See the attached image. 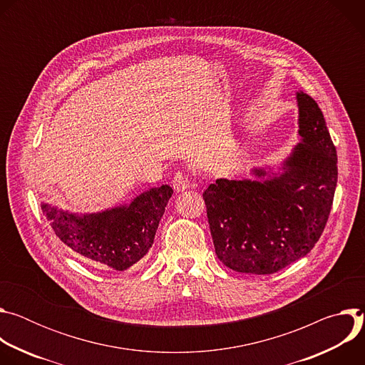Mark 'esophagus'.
Masks as SVG:
<instances>
[{
  "label": "esophagus",
  "instance_id": "34e87169",
  "mask_svg": "<svg viewBox=\"0 0 365 365\" xmlns=\"http://www.w3.org/2000/svg\"><path fill=\"white\" fill-rule=\"evenodd\" d=\"M172 186L176 192H183L186 190L189 186H190V180L187 178V175H185L183 172H178L175 176H173V180H172Z\"/></svg>",
  "mask_w": 365,
  "mask_h": 365
}]
</instances>
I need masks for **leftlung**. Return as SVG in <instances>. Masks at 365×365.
<instances>
[{
	"mask_svg": "<svg viewBox=\"0 0 365 365\" xmlns=\"http://www.w3.org/2000/svg\"><path fill=\"white\" fill-rule=\"evenodd\" d=\"M299 137L279 172L252 169L255 180L217 179L203 192L215 252L238 273L272 274L315 247L338 180L336 148L314 98L296 93Z\"/></svg>",
	"mask_w": 365,
	"mask_h": 365,
	"instance_id": "obj_1",
	"label": "left lung"
}]
</instances>
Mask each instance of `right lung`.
<instances>
[{
    "mask_svg": "<svg viewBox=\"0 0 365 365\" xmlns=\"http://www.w3.org/2000/svg\"><path fill=\"white\" fill-rule=\"evenodd\" d=\"M172 193L169 185L153 187L130 203L96 214H72L48 203H41V211L73 252L124 272L148 252Z\"/></svg>",
    "mask_w": 365,
    "mask_h": 365,
    "instance_id": "right-lung-1",
    "label": "right lung"
}]
</instances>
